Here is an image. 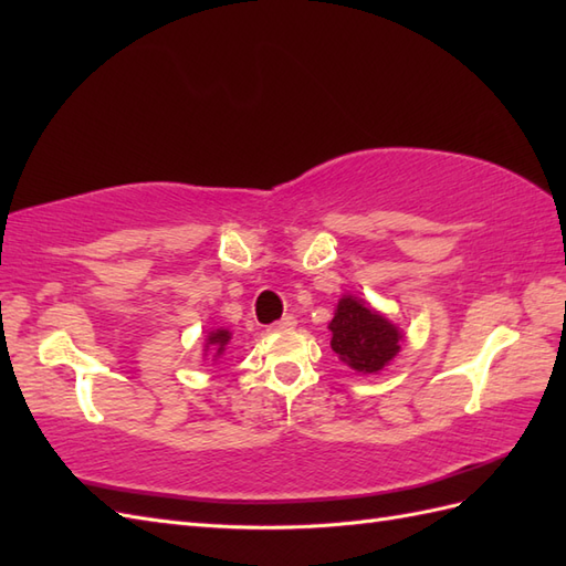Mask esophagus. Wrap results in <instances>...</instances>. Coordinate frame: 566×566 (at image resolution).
Wrapping results in <instances>:
<instances>
[{
  "mask_svg": "<svg viewBox=\"0 0 566 566\" xmlns=\"http://www.w3.org/2000/svg\"><path fill=\"white\" fill-rule=\"evenodd\" d=\"M295 325H297V318H295V316H283L279 323H273L269 331H271V333H285V331H293Z\"/></svg>",
  "mask_w": 566,
  "mask_h": 566,
  "instance_id": "34e87169",
  "label": "esophagus"
}]
</instances>
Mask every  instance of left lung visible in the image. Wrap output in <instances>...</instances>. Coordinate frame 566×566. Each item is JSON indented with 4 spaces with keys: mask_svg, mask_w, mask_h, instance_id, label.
<instances>
[{
    "mask_svg": "<svg viewBox=\"0 0 566 566\" xmlns=\"http://www.w3.org/2000/svg\"><path fill=\"white\" fill-rule=\"evenodd\" d=\"M337 358L361 375H378L399 354L403 331L356 295H342L328 323Z\"/></svg>",
    "mask_w": 566,
    "mask_h": 566,
    "instance_id": "left-lung-1",
    "label": "left lung"
}]
</instances>
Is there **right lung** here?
<instances>
[{
  "label": "right lung",
  "mask_w": 566,
  "mask_h": 566,
  "mask_svg": "<svg viewBox=\"0 0 566 566\" xmlns=\"http://www.w3.org/2000/svg\"><path fill=\"white\" fill-rule=\"evenodd\" d=\"M231 342V331L229 328H212L205 335V345H202V356L212 358V364H217L221 356H224L227 347Z\"/></svg>",
  "instance_id": "add662e5"
}]
</instances>
